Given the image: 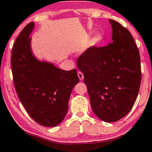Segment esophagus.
Instances as JSON below:
<instances>
[{
    "instance_id": "34e87169",
    "label": "esophagus",
    "mask_w": 152,
    "mask_h": 152,
    "mask_svg": "<svg viewBox=\"0 0 152 152\" xmlns=\"http://www.w3.org/2000/svg\"><path fill=\"white\" fill-rule=\"evenodd\" d=\"M77 76H78V77H79L80 80H83L84 79V75H83V74L81 72H78Z\"/></svg>"
}]
</instances>
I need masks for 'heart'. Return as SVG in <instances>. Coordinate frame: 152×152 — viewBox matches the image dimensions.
<instances>
[{
	"label": "heart",
	"instance_id": "obj_1",
	"mask_svg": "<svg viewBox=\"0 0 152 152\" xmlns=\"http://www.w3.org/2000/svg\"><path fill=\"white\" fill-rule=\"evenodd\" d=\"M102 36L99 34H96L94 37L92 38L91 41V47H96L98 46V45L102 42Z\"/></svg>",
	"mask_w": 152,
	"mask_h": 152
}]
</instances>
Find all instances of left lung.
<instances>
[{
    "mask_svg": "<svg viewBox=\"0 0 152 152\" xmlns=\"http://www.w3.org/2000/svg\"><path fill=\"white\" fill-rule=\"evenodd\" d=\"M112 43L87 50L77 60L84 75L95 115L105 122L124 117L138 94L141 81L140 53L132 34L120 23L109 20Z\"/></svg>",
    "mask_w": 152,
    "mask_h": 152,
    "instance_id": "8db88e82",
    "label": "left lung"
}]
</instances>
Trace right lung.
I'll use <instances>...</instances> for the list:
<instances>
[{"mask_svg": "<svg viewBox=\"0 0 152 152\" xmlns=\"http://www.w3.org/2000/svg\"><path fill=\"white\" fill-rule=\"evenodd\" d=\"M30 23L19 34L12 52V69L17 94L30 116L44 126H56L65 118L73 88L80 81L77 69L65 71L39 60L33 53Z\"/></svg>", "mask_w": 152, "mask_h": 152, "instance_id": "obj_1", "label": "right lung"}]
</instances>
